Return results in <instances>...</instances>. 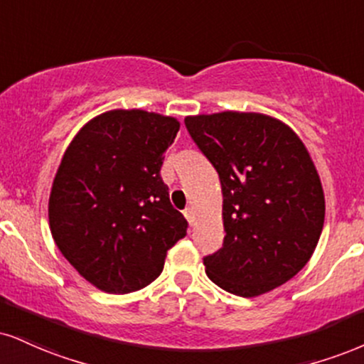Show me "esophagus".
<instances>
[{
	"label": "esophagus",
	"instance_id": "34e87169",
	"mask_svg": "<svg viewBox=\"0 0 364 364\" xmlns=\"http://www.w3.org/2000/svg\"><path fill=\"white\" fill-rule=\"evenodd\" d=\"M183 213H185L186 220L190 222V225H193V222H195V212H193V208H190V207H188V208H186L185 212H183Z\"/></svg>",
	"mask_w": 364,
	"mask_h": 364
}]
</instances>
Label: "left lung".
<instances>
[{
    "mask_svg": "<svg viewBox=\"0 0 364 364\" xmlns=\"http://www.w3.org/2000/svg\"><path fill=\"white\" fill-rule=\"evenodd\" d=\"M191 139L220 178L224 246L203 257L222 290L251 296L307 264L326 217L321 178L299 135L252 112L186 117Z\"/></svg>",
    "mask_w": 364,
    "mask_h": 364,
    "instance_id": "1",
    "label": "left lung"
}]
</instances>
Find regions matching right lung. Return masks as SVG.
I'll use <instances>...</instances> for the list:
<instances>
[{
  "label": "right lung",
  "instance_id": "right-lung-1",
  "mask_svg": "<svg viewBox=\"0 0 364 364\" xmlns=\"http://www.w3.org/2000/svg\"><path fill=\"white\" fill-rule=\"evenodd\" d=\"M179 122L144 110H110L82 127L52 183L49 225L63 256L107 293L147 287L188 222L161 178Z\"/></svg>",
  "mask_w": 364,
  "mask_h": 364
}]
</instances>
